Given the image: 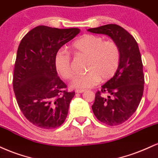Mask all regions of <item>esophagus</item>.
<instances>
[{"label":"esophagus","instance_id":"1","mask_svg":"<svg viewBox=\"0 0 158 158\" xmlns=\"http://www.w3.org/2000/svg\"><path fill=\"white\" fill-rule=\"evenodd\" d=\"M85 92L84 89H76L75 90L76 93H83V92Z\"/></svg>","mask_w":158,"mask_h":158}]
</instances>
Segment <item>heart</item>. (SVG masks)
Returning a JSON list of instances; mask_svg holds the SVG:
<instances>
[{"instance_id": "b5f03b06", "label": "heart", "mask_w": 158, "mask_h": 158, "mask_svg": "<svg viewBox=\"0 0 158 158\" xmlns=\"http://www.w3.org/2000/svg\"><path fill=\"white\" fill-rule=\"evenodd\" d=\"M72 49L77 55L87 57L85 75H77L72 83L76 89H87L101 81H108L118 72L120 62V49L114 40H104L101 36L84 35L72 44ZM57 72L65 80H71L74 72L71 57L67 53L58 52L55 57Z\"/></svg>"}]
</instances>
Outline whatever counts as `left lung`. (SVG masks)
<instances>
[{
  "label": "left lung",
  "instance_id": "1",
  "mask_svg": "<svg viewBox=\"0 0 158 158\" xmlns=\"http://www.w3.org/2000/svg\"><path fill=\"white\" fill-rule=\"evenodd\" d=\"M87 31L108 35L120 47L118 72L96 92L92 106L94 114L102 123L112 127L120 125L137 110L143 93L144 75L138 43L117 24H106ZM106 93L108 94L107 97L103 95Z\"/></svg>",
  "mask_w": 158,
  "mask_h": 158
}]
</instances>
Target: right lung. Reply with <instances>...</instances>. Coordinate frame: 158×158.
Wrapping results in <instances>:
<instances>
[{
    "mask_svg": "<svg viewBox=\"0 0 158 158\" xmlns=\"http://www.w3.org/2000/svg\"><path fill=\"white\" fill-rule=\"evenodd\" d=\"M77 28L57 29L38 26L27 33L17 52L13 89L18 106L35 127L55 129L67 117L75 92H69L57 76L55 57L65 44L73 39Z\"/></svg>",
    "mask_w": 158,
    "mask_h": 158,
    "instance_id": "right-lung-1",
    "label": "right lung"
}]
</instances>
